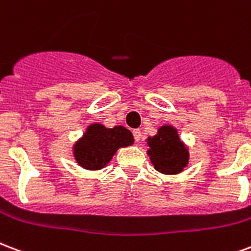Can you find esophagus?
Listing matches in <instances>:
<instances>
[{"instance_id": "34e87169", "label": "esophagus", "mask_w": 251, "mask_h": 251, "mask_svg": "<svg viewBox=\"0 0 251 251\" xmlns=\"http://www.w3.org/2000/svg\"><path fill=\"white\" fill-rule=\"evenodd\" d=\"M133 135H134V139H135V142H139L141 138H142V133H141V130L135 129L133 131Z\"/></svg>"}]
</instances>
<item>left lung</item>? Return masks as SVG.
I'll list each match as a JSON object with an SVG mask.
<instances>
[{
	"label": "left lung",
	"mask_w": 251,
	"mask_h": 251,
	"mask_svg": "<svg viewBox=\"0 0 251 251\" xmlns=\"http://www.w3.org/2000/svg\"><path fill=\"white\" fill-rule=\"evenodd\" d=\"M147 154L156 171L174 175L188 164L189 152L174 126H160L156 135L147 138Z\"/></svg>",
	"instance_id": "left-lung-1"
}]
</instances>
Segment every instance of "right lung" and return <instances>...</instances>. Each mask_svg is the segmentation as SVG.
<instances>
[{
    "label": "right lung",
    "instance_id": "1",
    "mask_svg": "<svg viewBox=\"0 0 251 251\" xmlns=\"http://www.w3.org/2000/svg\"><path fill=\"white\" fill-rule=\"evenodd\" d=\"M133 142V134L124 126L108 129L101 124H92L74 145V156L85 170H101L120 147H127Z\"/></svg>",
    "mask_w": 251,
    "mask_h": 251
}]
</instances>
